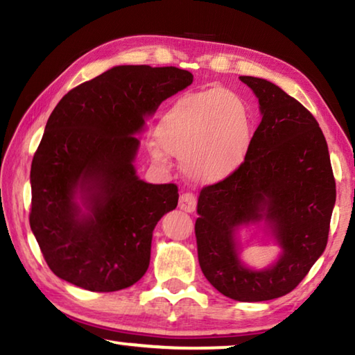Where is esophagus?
<instances>
[{
  "mask_svg": "<svg viewBox=\"0 0 355 355\" xmlns=\"http://www.w3.org/2000/svg\"><path fill=\"white\" fill-rule=\"evenodd\" d=\"M196 205H197V200H196V196L192 194V192H184V194L180 196L178 207L182 208L183 211L194 213L196 211Z\"/></svg>",
  "mask_w": 355,
  "mask_h": 355,
  "instance_id": "obj_1",
  "label": "esophagus"
}]
</instances>
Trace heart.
Instances as JSON below:
<instances>
[{
	"instance_id": "heart-1",
	"label": "heart",
	"mask_w": 355,
	"mask_h": 355,
	"mask_svg": "<svg viewBox=\"0 0 355 355\" xmlns=\"http://www.w3.org/2000/svg\"><path fill=\"white\" fill-rule=\"evenodd\" d=\"M150 146L155 163L182 158L186 175L219 183L241 169L252 146V114L239 95L224 87L184 94L167 107Z\"/></svg>"
}]
</instances>
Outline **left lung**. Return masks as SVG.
Masks as SVG:
<instances>
[{
	"instance_id": "1",
	"label": "left lung",
	"mask_w": 355,
	"mask_h": 355,
	"mask_svg": "<svg viewBox=\"0 0 355 355\" xmlns=\"http://www.w3.org/2000/svg\"><path fill=\"white\" fill-rule=\"evenodd\" d=\"M239 80L257 95L263 117L241 169L200 191L196 239L202 272L216 290L260 302L293 291L321 257L336 189L326 137L307 107L261 78ZM261 218L282 255L252 272L239 261L234 232Z\"/></svg>"
}]
</instances>
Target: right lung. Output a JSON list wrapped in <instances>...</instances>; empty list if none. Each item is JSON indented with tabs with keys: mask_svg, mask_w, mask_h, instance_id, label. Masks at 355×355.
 <instances>
[{
	"mask_svg": "<svg viewBox=\"0 0 355 355\" xmlns=\"http://www.w3.org/2000/svg\"><path fill=\"white\" fill-rule=\"evenodd\" d=\"M192 80L177 67L119 65L71 89L53 110L31 164L29 225L59 279L110 293L146 274L153 228L177 208L178 188L136 175L135 135Z\"/></svg>",
	"mask_w": 355,
	"mask_h": 355,
	"instance_id": "1",
	"label": "right lung"
}]
</instances>
